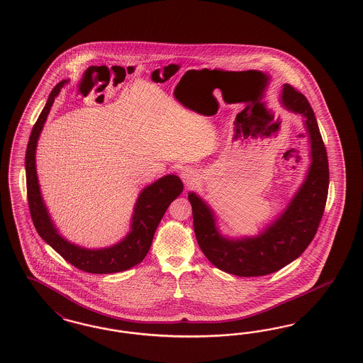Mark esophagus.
I'll return each mask as SVG.
<instances>
[{"label": "esophagus", "mask_w": 363, "mask_h": 363, "mask_svg": "<svg viewBox=\"0 0 363 363\" xmlns=\"http://www.w3.org/2000/svg\"><path fill=\"white\" fill-rule=\"evenodd\" d=\"M181 179H182V182L186 188H190V186H194L197 184L199 175L193 169H184L181 172Z\"/></svg>", "instance_id": "1"}]
</instances>
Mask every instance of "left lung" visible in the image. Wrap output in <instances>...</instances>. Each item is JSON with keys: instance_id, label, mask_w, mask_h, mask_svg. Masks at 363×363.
I'll use <instances>...</instances> for the list:
<instances>
[{"instance_id": "left-lung-1", "label": "left lung", "mask_w": 363, "mask_h": 363, "mask_svg": "<svg viewBox=\"0 0 363 363\" xmlns=\"http://www.w3.org/2000/svg\"><path fill=\"white\" fill-rule=\"evenodd\" d=\"M280 103L303 118L310 143V164L306 177L287 206L255 236L229 238L218 226L212 206L194 191L188 199L201 250L218 269L252 277L274 274L292 263L313 241L325 212L328 193V161L313 108L303 94L284 84Z\"/></svg>"}]
</instances>
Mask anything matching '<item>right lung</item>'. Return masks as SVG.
<instances>
[{
  "instance_id": "right-lung-1",
  "label": "right lung",
  "mask_w": 363,
  "mask_h": 363,
  "mask_svg": "<svg viewBox=\"0 0 363 363\" xmlns=\"http://www.w3.org/2000/svg\"><path fill=\"white\" fill-rule=\"evenodd\" d=\"M69 79L56 84L50 94L45 107L33 125L26 154V191L29 211L40 238L76 268L88 274H115L140 263L150 250L157 228L169 205L182 193L184 185L175 174L163 175L142 189L138 194L130 220V230L116 244L104 248H86L74 244L60 235L43 200L38 170L36 149L38 138L47 122L53 101Z\"/></svg>"
}]
</instances>
